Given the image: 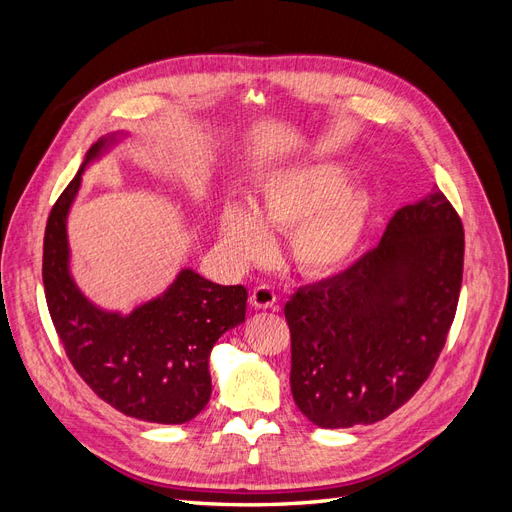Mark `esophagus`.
I'll list each match as a JSON object with an SVG mask.
<instances>
[{
    "instance_id": "34e87169",
    "label": "esophagus",
    "mask_w": 512,
    "mask_h": 512,
    "mask_svg": "<svg viewBox=\"0 0 512 512\" xmlns=\"http://www.w3.org/2000/svg\"><path fill=\"white\" fill-rule=\"evenodd\" d=\"M250 303L252 307L256 309H275V303H277V294L271 286H256L252 292H250Z\"/></svg>"
}]
</instances>
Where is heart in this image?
Here are the masks:
<instances>
[{
    "instance_id": "obj_1",
    "label": "heart",
    "mask_w": 512,
    "mask_h": 512,
    "mask_svg": "<svg viewBox=\"0 0 512 512\" xmlns=\"http://www.w3.org/2000/svg\"><path fill=\"white\" fill-rule=\"evenodd\" d=\"M350 170L335 162L280 170L262 183L252 211L226 203L218 213L224 250L237 265H252L271 252L269 230H288L292 265L307 277H327L348 265L367 228L374 196L346 185Z\"/></svg>"
}]
</instances>
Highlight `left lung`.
<instances>
[{
    "label": "left lung",
    "mask_w": 512,
    "mask_h": 512,
    "mask_svg": "<svg viewBox=\"0 0 512 512\" xmlns=\"http://www.w3.org/2000/svg\"><path fill=\"white\" fill-rule=\"evenodd\" d=\"M461 277L463 226L446 196L401 207L374 250L286 303L294 404L324 429L404 406L446 344Z\"/></svg>",
    "instance_id": "1"
}]
</instances>
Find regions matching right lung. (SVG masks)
<instances>
[{
  "instance_id": "1",
  "label": "right lung",
  "mask_w": 512,
  "mask_h": 512,
  "mask_svg": "<svg viewBox=\"0 0 512 512\" xmlns=\"http://www.w3.org/2000/svg\"><path fill=\"white\" fill-rule=\"evenodd\" d=\"M113 141L117 134L100 138L87 151L81 170L51 209L42 252L44 297L68 359L91 391L138 421L181 425L207 406L211 348L245 320L247 290L213 284L183 269L162 297L128 316L104 312L85 297L68 267L66 220L85 166Z\"/></svg>"
}]
</instances>
